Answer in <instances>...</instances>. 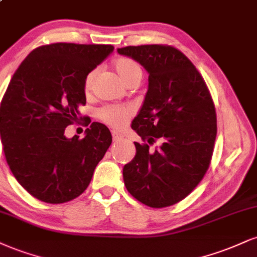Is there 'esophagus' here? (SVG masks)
Masks as SVG:
<instances>
[{"mask_svg":"<svg viewBox=\"0 0 257 257\" xmlns=\"http://www.w3.org/2000/svg\"><path fill=\"white\" fill-rule=\"evenodd\" d=\"M111 135H112V139H113V140H115V141L120 140V139L123 138L122 134H120V133H118V132H116V131L111 132Z\"/></svg>","mask_w":257,"mask_h":257,"instance_id":"esophagus-1","label":"esophagus"}]
</instances>
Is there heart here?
<instances>
[{
    "label": "heart",
    "mask_w": 257,
    "mask_h": 257,
    "mask_svg": "<svg viewBox=\"0 0 257 257\" xmlns=\"http://www.w3.org/2000/svg\"><path fill=\"white\" fill-rule=\"evenodd\" d=\"M115 69L118 73L120 80L125 85L133 81V80H141L142 69L140 64L137 61L132 60V58H118L115 62ZM97 69H93L85 76V80H83V89H85V92L91 91L92 83H93V80L95 75H97ZM131 116L132 109L126 106L105 105V106L98 110L99 119L103 120L104 123H106L110 126H113V128H120V126L124 125Z\"/></svg>",
    "instance_id": "b5f03b06"
}]
</instances>
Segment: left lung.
Segmentation results:
<instances>
[{
  "label": "left lung",
  "mask_w": 257,
  "mask_h": 257,
  "mask_svg": "<svg viewBox=\"0 0 257 257\" xmlns=\"http://www.w3.org/2000/svg\"><path fill=\"white\" fill-rule=\"evenodd\" d=\"M117 51L150 74L144 105L132 123L144 142H134L137 154L123 168L125 188L148 207L172 206L195 189L211 164L217 137L212 95L196 67L174 46H125Z\"/></svg>",
  "instance_id": "left-lung-1"
}]
</instances>
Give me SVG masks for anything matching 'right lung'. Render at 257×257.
I'll return each instance as SVG.
<instances>
[{"instance_id": "add662e5", "label": "right lung", "mask_w": 257, "mask_h": 257, "mask_svg": "<svg viewBox=\"0 0 257 257\" xmlns=\"http://www.w3.org/2000/svg\"><path fill=\"white\" fill-rule=\"evenodd\" d=\"M112 51V45L54 43L31 51L15 70L0 105L1 141L12 174L36 199L56 205L81 195L110 147L101 123H92L81 140L64 131L86 104L85 76Z\"/></svg>"}]
</instances>
